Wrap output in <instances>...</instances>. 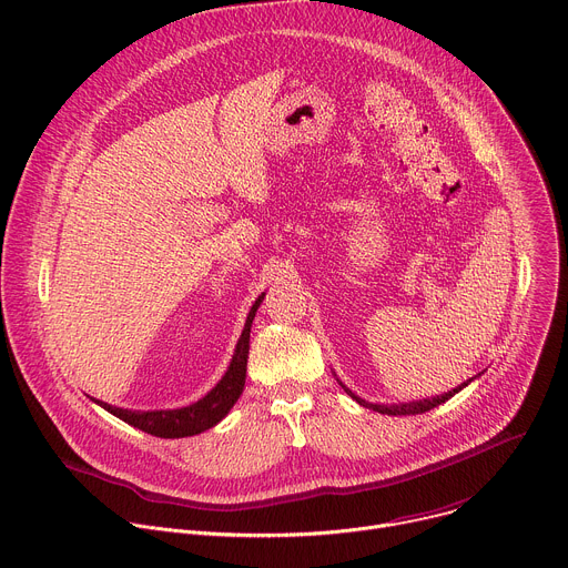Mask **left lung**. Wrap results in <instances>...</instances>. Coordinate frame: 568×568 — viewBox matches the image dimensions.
I'll use <instances>...</instances> for the list:
<instances>
[{
    "mask_svg": "<svg viewBox=\"0 0 568 568\" xmlns=\"http://www.w3.org/2000/svg\"><path fill=\"white\" fill-rule=\"evenodd\" d=\"M471 379H467V382H463L460 386H456L454 390H447V393H443V395H436V397H427V399H418V402H404V404H373V402H366V399H362L359 395H355L351 388H346L342 382V388L355 399V402H359L362 407H366V409H373V412H377V414H386V416H416V414H425V412H432L434 407H438V404H443V402H447L449 397H454L460 388H465L467 384H469Z\"/></svg>",
    "mask_w": 568,
    "mask_h": 568,
    "instance_id": "8db88e82",
    "label": "left lung"
}]
</instances>
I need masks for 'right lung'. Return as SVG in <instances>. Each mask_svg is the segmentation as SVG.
Segmentation results:
<instances>
[{
	"mask_svg": "<svg viewBox=\"0 0 568 568\" xmlns=\"http://www.w3.org/2000/svg\"><path fill=\"white\" fill-rule=\"evenodd\" d=\"M265 292L256 298V303L252 305L247 321H245V331H242L233 359L224 373V377L197 402L189 404V407L182 409H169V412H130V409H119L112 407L108 402L94 399L97 404L105 412H110L112 416L121 418L123 423L156 436V438H186V436H195L202 434L211 427H215L229 412L233 404L237 402L242 388H245V377H247V355H250V333H252V321L256 316L258 305L263 303Z\"/></svg>",
	"mask_w": 568,
	"mask_h": 568,
	"instance_id": "1",
	"label": "right lung"
}]
</instances>
